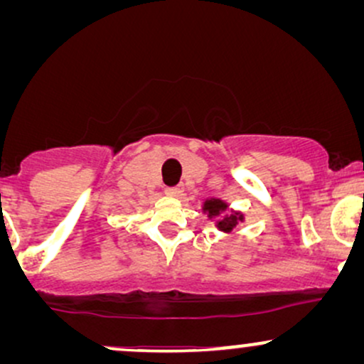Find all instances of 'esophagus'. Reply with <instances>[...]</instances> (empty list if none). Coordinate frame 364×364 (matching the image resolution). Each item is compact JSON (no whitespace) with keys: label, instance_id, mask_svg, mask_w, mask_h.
Instances as JSON below:
<instances>
[{"label":"esophagus","instance_id":"1","mask_svg":"<svg viewBox=\"0 0 364 364\" xmlns=\"http://www.w3.org/2000/svg\"><path fill=\"white\" fill-rule=\"evenodd\" d=\"M166 193H168L169 196H181L183 195V186H169L166 188Z\"/></svg>","mask_w":364,"mask_h":364}]
</instances>
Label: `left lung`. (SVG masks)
Wrapping results in <instances>:
<instances>
[{"instance_id":"8db88e82","label":"left lung","mask_w":364,"mask_h":364,"mask_svg":"<svg viewBox=\"0 0 364 364\" xmlns=\"http://www.w3.org/2000/svg\"><path fill=\"white\" fill-rule=\"evenodd\" d=\"M228 203L223 202V200L219 198H208L203 202V212H205L208 219H217L215 220V228L219 229V231H224V232H231L232 229L236 228L237 223H243L245 215L241 214V212H225L228 210ZM223 215V217L220 218V215Z\"/></svg>"}]
</instances>
